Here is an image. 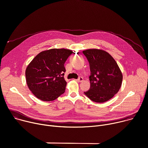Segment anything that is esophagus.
I'll list each match as a JSON object with an SVG mask.
<instances>
[{
  "label": "esophagus",
  "mask_w": 148,
  "mask_h": 148,
  "mask_svg": "<svg viewBox=\"0 0 148 148\" xmlns=\"http://www.w3.org/2000/svg\"><path fill=\"white\" fill-rule=\"evenodd\" d=\"M83 77H79L78 78V79H76V81L77 82H83Z\"/></svg>",
  "instance_id": "obj_1"
}]
</instances>
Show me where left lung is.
Here are the masks:
<instances>
[{"instance_id": "1", "label": "left lung", "mask_w": 148, "mask_h": 148, "mask_svg": "<svg viewBox=\"0 0 148 148\" xmlns=\"http://www.w3.org/2000/svg\"><path fill=\"white\" fill-rule=\"evenodd\" d=\"M91 71L90 90L84 92L92 101L104 103L111 99L122 86L123 75L117 62L102 49H88L83 51Z\"/></svg>"}]
</instances>
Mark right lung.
Listing matches in <instances>:
<instances>
[{
  "label": "right lung",
  "instance_id": "right-lung-1",
  "mask_svg": "<svg viewBox=\"0 0 148 148\" xmlns=\"http://www.w3.org/2000/svg\"><path fill=\"white\" fill-rule=\"evenodd\" d=\"M64 48L42 51L32 60L25 71L26 81L34 95L39 100L51 101L65 92L64 63L73 53Z\"/></svg>",
  "mask_w": 148,
  "mask_h": 148
}]
</instances>
